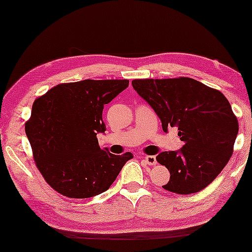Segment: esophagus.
<instances>
[{"label": "esophagus", "instance_id": "34e87169", "mask_svg": "<svg viewBox=\"0 0 252 252\" xmlns=\"http://www.w3.org/2000/svg\"><path fill=\"white\" fill-rule=\"evenodd\" d=\"M144 161H146V164L150 165V166H154V165L157 164V160H156V157L155 156H146L143 157Z\"/></svg>", "mask_w": 252, "mask_h": 252}]
</instances>
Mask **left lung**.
<instances>
[{
    "label": "left lung",
    "instance_id": "obj_1",
    "mask_svg": "<svg viewBox=\"0 0 252 252\" xmlns=\"http://www.w3.org/2000/svg\"><path fill=\"white\" fill-rule=\"evenodd\" d=\"M133 88L149 103L167 127H178L184 141L179 151H164L157 161L170 171L164 189L180 195L209 186L228 163L239 122L221 92L195 79H135Z\"/></svg>",
    "mask_w": 252,
    "mask_h": 252
}]
</instances>
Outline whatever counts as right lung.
<instances>
[{
  "mask_svg": "<svg viewBox=\"0 0 252 252\" xmlns=\"http://www.w3.org/2000/svg\"><path fill=\"white\" fill-rule=\"evenodd\" d=\"M124 79L60 84L33 103L25 132L34 161L54 190L70 198H88L108 190L130 153L113 155L98 146L104 133V104L128 87Z\"/></svg>",
  "mask_w": 252,
  "mask_h": 252,
  "instance_id": "obj_1",
  "label": "right lung"
}]
</instances>
